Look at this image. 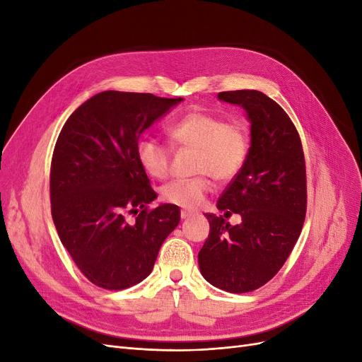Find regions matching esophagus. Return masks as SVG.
I'll return each instance as SVG.
<instances>
[{"label":"esophagus","instance_id":"1","mask_svg":"<svg viewBox=\"0 0 362 362\" xmlns=\"http://www.w3.org/2000/svg\"><path fill=\"white\" fill-rule=\"evenodd\" d=\"M191 216H192V213H191V211H185V210H183V211L180 213V217H182V220H186V218H189V217H191Z\"/></svg>","mask_w":362,"mask_h":362}]
</instances>
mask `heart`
Wrapping results in <instances>:
<instances>
[{
  "label": "heart",
  "mask_w": 362,
  "mask_h": 362,
  "mask_svg": "<svg viewBox=\"0 0 362 362\" xmlns=\"http://www.w3.org/2000/svg\"><path fill=\"white\" fill-rule=\"evenodd\" d=\"M168 136L176 145L197 149L194 173L189 180H175L161 189L164 202L186 210L201 206L213 192L211 177L226 182L235 177L248 156V135L238 123L202 110H192L168 126ZM138 160L146 173L156 179L167 177L170 149L161 142L145 138L136 146Z\"/></svg>",
  "instance_id": "b5f03b06"
}]
</instances>
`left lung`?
Segmentation results:
<instances>
[{
  "mask_svg": "<svg viewBox=\"0 0 362 362\" xmlns=\"http://www.w3.org/2000/svg\"><path fill=\"white\" fill-rule=\"evenodd\" d=\"M218 100L240 105L251 123L248 156L218 198L224 216L205 214L210 235L198 254L199 270L213 286L251 292L272 280L288 259L307 211V173L298 130L284 110L259 90L220 92Z\"/></svg>",
  "mask_w": 362,
  "mask_h": 362,
  "instance_id": "1",
  "label": "left lung"
}]
</instances>
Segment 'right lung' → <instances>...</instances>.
Returning <instances> with one entry per match:
<instances>
[{
  "label": "right lung",
  "mask_w": 362,
  "mask_h": 362,
  "mask_svg": "<svg viewBox=\"0 0 362 362\" xmlns=\"http://www.w3.org/2000/svg\"><path fill=\"white\" fill-rule=\"evenodd\" d=\"M152 93L104 90L85 101L57 139L49 176L51 214L74 264L97 286L120 291L148 277L180 221L160 204L136 146L142 133L182 103ZM137 214L129 222L125 214Z\"/></svg>",
  "instance_id": "1"
}]
</instances>
